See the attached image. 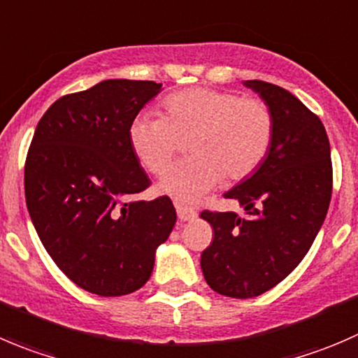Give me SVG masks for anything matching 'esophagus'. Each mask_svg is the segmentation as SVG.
Wrapping results in <instances>:
<instances>
[{"mask_svg":"<svg viewBox=\"0 0 358 358\" xmlns=\"http://www.w3.org/2000/svg\"><path fill=\"white\" fill-rule=\"evenodd\" d=\"M176 213H178V218L183 222H190L194 218H197V211L194 208L183 206V204L176 203Z\"/></svg>","mask_w":358,"mask_h":358,"instance_id":"34e87169","label":"esophagus"}]
</instances>
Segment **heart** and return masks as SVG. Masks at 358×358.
<instances>
[{"mask_svg":"<svg viewBox=\"0 0 358 358\" xmlns=\"http://www.w3.org/2000/svg\"><path fill=\"white\" fill-rule=\"evenodd\" d=\"M275 136L271 110L260 99L231 91L190 87L162 99V117L140 113L129 124V143L152 175H162L189 138V157L173 166L159 190L192 204L220 185L246 178L264 162Z\"/></svg>","mask_w":358,"mask_h":358,"instance_id":"1","label":"heart"}]
</instances>
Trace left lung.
I'll return each instance as SVG.
<instances>
[{
	"mask_svg": "<svg viewBox=\"0 0 358 358\" xmlns=\"http://www.w3.org/2000/svg\"><path fill=\"white\" fill-rule=\"evenodd\" d=\"M271 110L275 136L260 168L224 194L246 211L204 210L213 241L201 253L208 285L248 299L278 285L313 245L332 196L331 145L322 120L283 87L246 80Z\"/></svg>",
	"mask_w": 358,
	"mask_h": 358,
	"instance_id": "1",
	"label": "left lung"
}]
</instances>
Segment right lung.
Instances as JSON below:
<instances>
[{
	"label": "right lung",
	"instance_id": "right-lung-1",
	"mask_svg": "<svg viewBox=\"0 0 358 358\" xmlns=\"http://www.w3.org/2000/svg\"><path fill=\"white\" fill-rule=\"evenodd\" d=\"M161 85L103 80L59 98L34 131L24 166L27 211L55 266L87 292L141 289L175 227L168 196L134 199L150 180L131 148L129 124Z\"/></svg>",
	"mask_w": 358,
	"mask_h": 358
}]
</instances>
